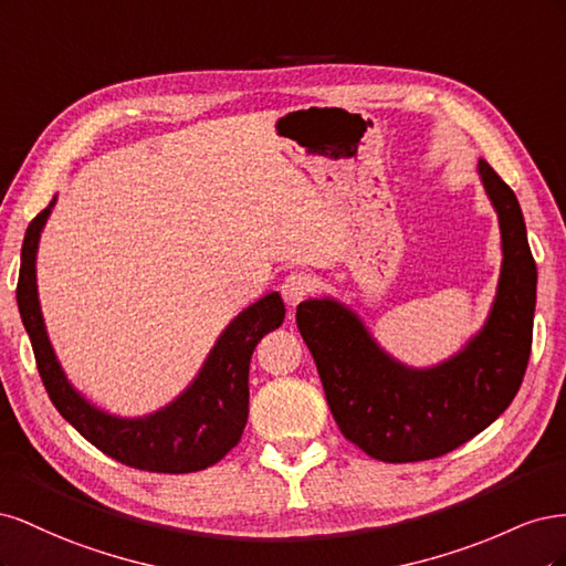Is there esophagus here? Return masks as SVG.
Returning a JSON list of instances; mask_svg holds the SVG:
<instances>
[{"instance_id":"esophagus-1","label":"esophagus","mask_w":566,"mask_h":566,"mask_svg":"<svg viewBox=\"0 0 566 566\" xmlns=\"http://www.w3.org/2000/svg\"><path fill=\"white\" fill-rule=\"evenodd\" d=\"M314 290L310 276H304V273H290V276H285V281L281 283V295L283 300L287 302L290 310H295V306L306 300V295H310Z\"/></svg>"}]
</instances>
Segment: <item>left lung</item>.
<instances>
[{
	"label": "left lung",
	"instance_id": "obj_1",
	"mask_svg": "<svg viewBox=\"0 0 566 566\" xmlns=\"http://www.w3.org/2000/svg\"><path fill=\"white\" fill-rule=\"evenodd\" d=\"M479 175L501 219L503 269L484 331L451 361L430 370L406 368L391 361L342 304H297V328L339 432L375 460L447 455L486 430L524 380L534 337L536 262L517 196L489 163L479 160Z\"/></svg>",
	"mask_w": 566,
	"mask_h": 566
}]
</instances>
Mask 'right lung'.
<instances>
[{"mask_svg":"<svg viewBox=\"0 0 566 566\" xmlns=\"http://www.w3.org/2000/svg\"><path fill=\"white\" fill-rule=\"evenodd\" d=\"M51 205L30 221L25 231L15 287V302L51 403L98 451L127 468L186 474L214 465L243 437L250 401V358L256 342L276 331L285 318L281 295L271 293L262 297L231 321L196 382L175 403L139 420L101 413L65 380L44 331L35 283V252Z\"/></svg>","mask_w":566,"mask_h":566,"instance_id":"1","label":"right lung"}]
</instances>
